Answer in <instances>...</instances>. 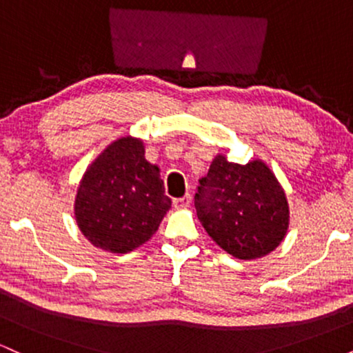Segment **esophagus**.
Returning <instances> with one entry per match:
<instances>
[{
	"label": "esophagus",
	"instance_id": "obj_1",
	"mask_svg": "<svg viewBox=\"0 0 353 353\" xmlns=\"http://www.w3.org/2000/svg\"><path fill=\"white\" fill-rule=\"evenodd\" d=\"M189 204H190L189 194H185V196L181 197V199H174V208L176 209H185V208H189Z\"/></svg>",
	"mask_w": 353,
	"mask_h": 353
}]
</instances>
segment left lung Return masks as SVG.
<instances>
[{
	"label": "left lung",
	"instance_id": "1",
	"mask_svg": "<svg viewBox=\"0 0 353 353\" xmlns=\"http://www.w3.org/2000/svg\"><path fill=\"white\" fill-rule=\"evenodd\" d=\"M194 205L210 239L241 261L270 254L289 230L285 190L262 159L242 165L217 154L201 179Z\"/></svg>",
	"mask_w": 353,
	"mask_h": 353
}]
</instances>
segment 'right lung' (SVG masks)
Here are the masks:
<instances>
[{"mask_svg":"<svg viewBox=\"0 0 353 353\" xmlns=\"http://www.w3.org/2000/svg\"><path fill=\"white\" fill-rule=\"evenodd\" d=\"M143 139L112 141L88 165L74 199L76 224L98 249L125 254L159 229L171 199L156 164L144 157Z\"/></svg>","mask_w":353,"mask_h":353,"instance_id":"right-lung-1","label":"right lung"}]
</instances>
